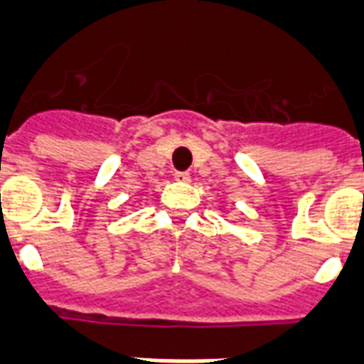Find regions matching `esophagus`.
I'll use <instances>...</instances> for the list:
<instances>
[{"mask_svg": "<svg viewBox=\"0 0 364 364\" xmlns=\"http://www.w3.org/2000/svg\"><path fill=\"white\" fill-rule=\"evenodd\" d=\"M176 179L177 181H191V176H188L187 171H177Z\"/></svg>", "mask_w": 364, "mask_h": 364, "instance_id": "obj_1", "label": "esophagus"}]
</instances>
